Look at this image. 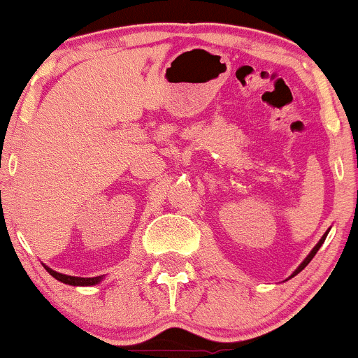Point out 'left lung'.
I'll return each instance as SVG.
<instances>
[{
    "mask_svg": "<svg viewBox=\"0 0 358 358\" xmlns=\"http://www.w3.org/2000/svg\"><path fill=\"white\" fill-rule=\"evenodd\" d=\"M327 233H329V231H327ZM327 233H325V235H324V236H322V238H320V242H318V243H317V245H315V247H313V250H311V252H310V254H308V256H306V259H304V261H303V263H301V264H299V266H298V270H296V271H294V273H292V275H291V277H294V275H298L301 270H304V268H306V266H308V263H310V261H311V259H313V256H315V254H317V252H318V249H320V247H322V243H324V240H325V236H327Z\"/></svg>",
    "mask_w": 358,
    "mask_h": 358,
    "instance_id": "obj_1",
    "label": "left lung"
}]
</instances>
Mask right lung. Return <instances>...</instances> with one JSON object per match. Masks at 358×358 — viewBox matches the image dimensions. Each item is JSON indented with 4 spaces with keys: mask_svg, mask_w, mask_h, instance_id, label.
<instances>
[{
    "mask_svg": "<svg viewBox=\"0 0 358 358\" xmlns=\"http://www.w3.org/2000/svg\"><path fill=\"white\" fill-rule=\"evenodd\" d=\"M45 270L52 275L54 278H57L59 282L67 285H95L102 280V277H92V278H81V277H69V275H62L59 271L52 270V268L45 266Z\"/></svg>",
    "mask_w": 358,
    "mask_h": 358,
    "instance_id": "1",
    "label": "right lung"
}]
</instances>
